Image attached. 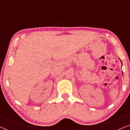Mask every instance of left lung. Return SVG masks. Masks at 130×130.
Instances as JSON below:
<instances>
[{"mask_svg":"<svg viewBox=\"0 0 130 130\" xmlns=\"http://www.w3.org/2000/svg\"><path fill=\"white\" fill-rule=\"evenodd\" d=\"M119 59H120V58H119ZM121 63H122V61H121ZM122 74H123V73H122Z\"/></svg>","mask_w":130,"mask_h":130,"instance_id":"left-lung-1","label":"left lung"}]
</instances>
